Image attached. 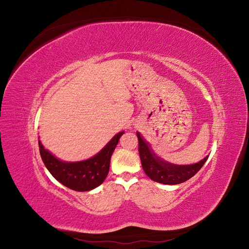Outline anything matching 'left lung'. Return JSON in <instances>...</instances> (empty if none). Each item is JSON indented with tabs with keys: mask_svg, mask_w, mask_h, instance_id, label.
<instances>
[{
	"mask_svg": "<svg viewBox=\"0 0 249 249\" xmlns=\"http://www.w3.org/2000/svg\"><path fill=\"white\" fill-rule=\"evenodd\" d=\"M139 141V156L142 168L146 176L154 182L165 185H178L184 183L196 175L203 164L208 160V157L195 164L190 165H176L161 160L159 157L150 149L148 143L142 138L140 133L137 132Z\"/></svg>",
	"mask_w": 249,
	"mask_h": 249,
	"instance_id": "8db88e82",
	"label": "left lung"
}]
</instances>
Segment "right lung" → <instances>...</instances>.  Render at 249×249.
<instances>
[{
  "label": "right lung",
  "mask_w": 249,
  "mask_h": 249,
  "mask_svg": "<svg viewBox=\"0 0 249 249\" xmlns=\"http://www.w3.org/2000/svg\"><path fill=\"white\" fill-rule=\"evenodd\" d=\"M124 132L113 137L100 153L80 162H64L57 159L38 141L41 159L51 175L59 183L74 191H90L100 186L108 176L111 156Z\"/></svg>",
  "instance_id": "add662e5"
}]
</instances>
